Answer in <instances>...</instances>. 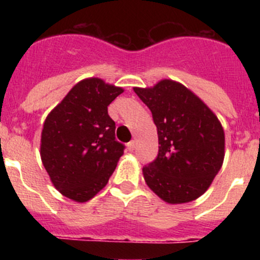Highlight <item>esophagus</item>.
<instances>
[{"mask_svg":"<svg viewBox=\"0 0 260 260\" xmlns=\"http://www.w3.org/2000/svg\"><path fill=\"white\" fill-rule=\"evenodd\" d=\"M135 147H136L135 141H131V142L127 143V148H128V151H129V152L135 151Z\"/></svg>","mask_w":260,"mask_h":260,"instance_id":"34e87169","label":"esophagus"}]
</instances>
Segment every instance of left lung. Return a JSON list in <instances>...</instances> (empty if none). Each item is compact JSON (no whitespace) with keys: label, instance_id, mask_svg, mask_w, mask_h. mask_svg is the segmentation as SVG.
<instances>
[{"label":"left lung","instance_id":"obj_1","mask_svg":"<svg viewBox=\"0 0 260 260\" xmlns=\"http://www.w3.org/2000/svg\"><path fill=\"white\" fill-rule=\"evenodd\" d=\"M151 111L158 154L143 167L148 187L169 204L190 203L211 185L224 161L221 123L198 95L177 81L135 88Z\"/></svg>","mask_w":260,"mask_h":260}]
</instances>
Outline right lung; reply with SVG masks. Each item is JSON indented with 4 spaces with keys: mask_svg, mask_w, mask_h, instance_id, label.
<instances>
[{
    "mask_svg": "<svg viewBox=\"0 0 260 260\" xmlns=\"http://www.w3.org/2000/svg\"><path fill=\"white\" fill-rule=\"evenodd\" d=\"M122 93L98 78L84 79L44 123L41 161L56 190L77 203L90 200L107 185L124 151L108 114V106Z\"/></svg>",
    "mask_w": 260,
    "mask_h": 260,
    "instance_id": "right-lung-1",
    "label": "right lung"
}]
</instances>
